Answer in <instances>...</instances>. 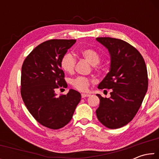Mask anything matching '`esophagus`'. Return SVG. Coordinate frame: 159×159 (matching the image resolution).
<instances>
[{
	"mask_svg": "<svg viewBox=\"0 0 159 159\" xmlns=\"http://www.w3.org/2000/svg\"><path fill=\"white\" fill-rule=\"evenodd\" d=\"M90 95V94H85V93H82V94H81V97H82V98H87V97H89Z\"/></svg>",
	"mask_w": 159,
	"mask_h": 159,
	"instance_id": "34e87169",
	"label": "esophagus"
}]
</instances>
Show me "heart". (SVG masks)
<instances>
[{"label": "heart", "mask_w": 159, "mask_h": 159, "mask_svg": "<svg viewBox=\"0 0 159 159\" xmlns=\"http://www.w3.org/2000/svg\"><path fill=\"white\" fill-rule=\"evenodd\" d=\"M80 55L94 66V69H99V66L97 64L100 61L101 57L96 50L92 48H85L80 51ZM76 61V59L72 54L66 52L61 58L60 66L64 72L67 74H72L74 71ZM71 84L75 89L79 91H86L90 85V80L84 76H78L71 80Z\"/></svg>", "instance_id": "obj_1"}]
</instances>
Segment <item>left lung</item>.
I'll use <instances>...</instances> for the list:
<instances>
[{
	"mask_svg": "<svg viewBox=\"0 0 159 159\" xmlns=\"http://www.w3.org/2000/svg\"><path fill=\"white\" fill-rule=\"evenodd\" d=\"M96 40L108 49L111 57L109 72L98 87L111 89V97L104 98L97 94L100 102L96 115L107 128H119L133 120L146 95V64L139 51L123 40L110 37Z\"/></svg>",
	"mask_w": 159,
	"mask_h": 159,
	"instance_id": "8db88e82",
	"label": "left lung"
}]
</instances>
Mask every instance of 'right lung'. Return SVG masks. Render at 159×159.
Listing matches in <instances>:
<instances>
[{"label":"right lung","instance_id":"obj_1","mask_svg":"<svg viewBox=\"0 0 159 159\" xmlns=\"http://www.w3.org/2000/svg\"><path fill=\"white\" fill-rule=\"evenodd\" d=\"M76 40L52 39L38 45L21 66V95L33 117L42 125L57 130L71 120L81 95L70 89L57 97L55 90L66 88L61 58Z\"/></svg>","mask_w":159,"mask_h":159}]
</instances>
